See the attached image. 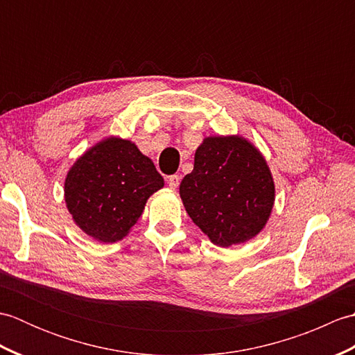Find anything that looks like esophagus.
<instances>
[{
    "label": "esophagus",
    "mask_w": 355,
    "mask_h": 355,
    "mask_svg": "<svg viewBox=\"0 0 355 355\" xmlns=\"http://www.w3.org/2000/svg\"><path fill=\"white\" fill-rule=\"evenodd\" d=\"M168 184H169L171 189L175 191L177 187H178V184H180V177H178V175H171V177H168Z\"/></svg>",
    "instance_id": "esophagus-1"
}]
</instances>
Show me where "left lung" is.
Here are the masks:
<instances>
[{
	"mask_svg": "<svg viewBox=\"0 0 355 355\" xmlns=\"http://www.w3.org/2000/svg\"><path fill=\"white\" fill-rule=\"evenodd\" d=\"M187 215L218 247L247 243L266 227L275 205L267 160L241 135H210L180 184Z\"/></svg>",
	"mask_w": 355,
	"mask_h": 355,
	"instance_id": "obj_1",
	"label": "left lung"
}]
</instances>
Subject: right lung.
Here are the masks:
<instances>
[{
	"label": "right lung",
	"mask_w": 355,
	"mask_h": 355,
	"mask_svg": "<svg viewBox=\"0 0 355 355\" xmlns=\"http://www.w3.org/2000/svg\"><path fill=\"white\" fill-rule=\"evenodd\" d=\"M164 186L149 157L131 140L107 137L85 150L64 183L67 209L78 227L103 244L123 239Z\"/></svg>",
	"instance_id": "add662e5"
}]
</instances>
